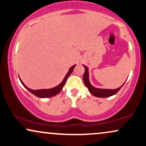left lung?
Here are the masks:
<instances>
[{"mask_svg":"<svg viewBox=\"0 0 146 146\" xmlns=\"http://www.w3.org/2000/svg\"><path fill=\"white\" fill-rule=\"evenodd\" d=\"M85 68V72H84V75H83V80L85 86L88 88L89 92H90L92 95L96 97L99 98H105V97H109V96H113L114 94H115L116 93L120 90L121 88L122 87V86H121L120 88L117 89H101V88H97L94 87L92 86V84H90V80H89V72H88V68L87 66H84ZM125 83V82H124Z\"/></svg>","mask_w":146,"mask_h":146,"instance_id":"obj_1","label":"left lung"}]
</instances>
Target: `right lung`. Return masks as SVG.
Listing matches in <instances>:
<instances>
[{"label":"right lung","mask_w":146,"mask_h":146,"mask_svg":"<svg viewBox=\"0 0 146 146\" xmlns=\"http://www.w3.org/2000/svg\"><path fill=\"white\" fill-rule=\"evenodd\" d=\"M75 66H76V65L75 64V65L71 66V67L69 68V70H68V71L67 73V74L66 75V76L64 77V80H62V82H61V83L59 85H58L57 86L52 88H50V89H40V90H32V89H30L29 88H28L25 85V84L23 83V82L22 80H21L20 77H19V78H20L21 83L22 84V85L24 86V88H26L27 89V90H29L30 92H31L32 94H34V95L37 96V97H39V98H50V97H52V96H54L56 95V94H58L60 92L61 90L62 89L63 86H64V84H65V83H66V80H67L68 76H69V75L72 73V72H73V69H74Z\"/></svg>","instance_id":"1"}]
</instances>
